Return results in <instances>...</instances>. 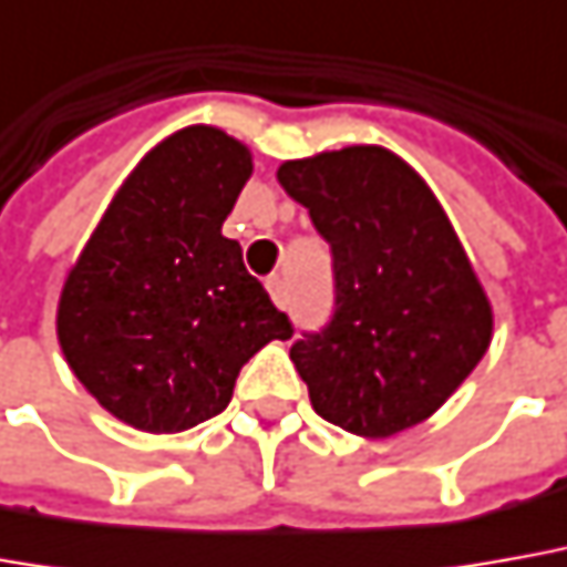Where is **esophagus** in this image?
<instances>
[{
    "instance_id": "34e87169",
    "label": "esophagus",
    "mask_w": 567,
    "mask_h": 567,
    "mask_svg": "<svg viewBox=\"0 0 567 567\" xmlns=\"http://www.w3.org/2000/svg\"><path fill=\"white\" fill-rule=\"evenodd\" d=\"M267 291H269V298H272V303H276V307H285V303H288V288H285L282 276H269Z\"/></svg>"
}]
</instances>
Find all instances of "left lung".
Returning <instances> with one entry per match:
<instances>
[{
  "mask_svg": "<svg viewBox=\"0 0 567 567\" xmlns=\"http://www.w3.org/2000/svg\"><path fill=\"white\" fill-rule=\"evenodd\" d=\"M279 183L332 248V316L291 344L313 410L363 437L413 429L468 379L494 329L450 219L379 145L288 161Z\"/></svg>",
  "mask_w": 567,
  "mask_h": 567,
  "instance_id": "8db88e82",
  "label": "left lung"
}]
</instances>
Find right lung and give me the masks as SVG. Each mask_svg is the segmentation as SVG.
Instances as JSON below:
<instances>
[{"mask_svg": "<svg viewBox=\"0 0 567 567\" xmlns=\"http://www.w3.org/2000/svg\"><path fill=\"white\" fill-rule=\"evenodd\" d=\"M251 154L214 126L161 142L92 233L58 303V341L107 413L173 434L219 415L241 365L291 319L223 235Z\"/></svg>", "mask_w": 567, "mask_h": 567, "instance_id": "add662e5", "label": "right lung"}]
</instances>
